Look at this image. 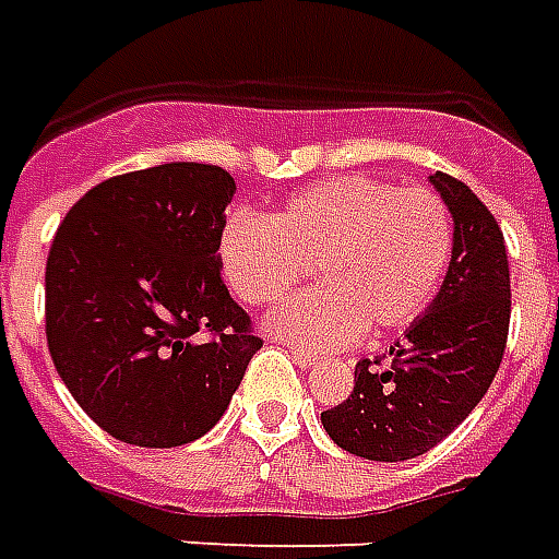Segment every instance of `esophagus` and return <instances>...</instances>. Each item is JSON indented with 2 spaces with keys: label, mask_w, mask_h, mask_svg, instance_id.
I'll return each mask as SVG.
<instances>
[{
  "label": "esophagus",
  "mask_w": 559,
  "mask_h": 559,
  "mask_svg": "<svg viewBox=\"0 0 559 559\" xmlns=\"http://www.w3.org/2000/svg\"><path fill=\"white\" fill-rule=\"evenodd\" d=\"M290 356H293V362H296V365H302V368H311V365L317 362V356H314V353H308V350H296V347H293V350H290Z\"/></svg>",
  "instance_id": "1"
}]
</instances>
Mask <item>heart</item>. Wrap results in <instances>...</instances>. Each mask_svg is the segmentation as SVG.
<instances>
[{
	"label": "heart",
	"mask_w": 559,
	"mask_h": 559,
	"mask_svg": "<svg viewBox=\"0 0 559 559\" xmlns=\"http://www.w3.org/2000/svg\"><path fill=\"white\" fill-rule=\"evenodd\" d=\"M452 254L455 224L440 197L371 176H332L281 203L269 224L236 212L218 233L221 272L245 305L278 302L311 269L320 284L266 320L308 350L411 326L437 299Z\"/></svg>",
	"instance_id": "b5f03b06"
}]
</instances>
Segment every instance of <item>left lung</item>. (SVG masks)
<instances>
[{
  "label": "left lung",
  "instance_id": "obj_1",
  "mask_svg": "<svg viewBox=\"0 0 559 559\" xmlns=\"http://www.w3.org/2000/svg\"><path fill=\"white\" fill-rule=\"evenodd\" d=\"M431 182L455 221L443 287L389 356L356 365L347 401L320 413L329 437L368 461L425 455L467 419L503 362L512 314L503 230L461 179L437 170Z\"/></svg>",
  "mask_w": 559,
  "mask_h": 559
}]
</instances>
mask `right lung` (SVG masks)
<instances>
[{
	"mask_svg": "<svg viewBox=\"0 0 559 559\" xmlns=\"http://www.w3.org/2000/svg\"><path fill=\"white\" fill-rule=\"evenodd\" d=\"M233 191L224 167L173 160L104 179L56 230L44 272L50 359L122 443L203 437L263 347L221 278Z\"/></svg>",
	"mask_w": 559,
	"mask_h": 559,
	"instance_id": "obj_1",
	"label": "right lung"
}]
</instances>
